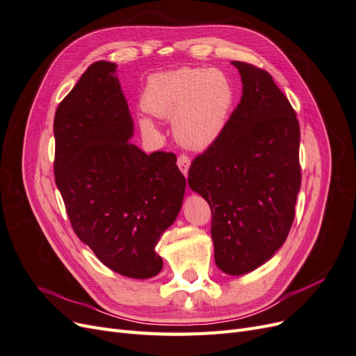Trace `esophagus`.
<instances>
[{
    "label": "esophagus",
    "instance_id": "esophagus-1",
    "mask_svg": "<svg viewBox=\"0 0 356 356\" xmlns=\"http://www.w3.org/2000/svg\"><path fill=\"white\" fill-rule=\"evenodd\" d=\"M190 163H191V160H190V157H188L187 154H181V156H178V160H177V165H178L179 170H181V172H182V174H184V175H187V174H188V169H190Z\"/></svg>",
    "mask_w": 356,
    "mask_h": 356
}]
</instances>
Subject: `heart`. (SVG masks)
<instances>
[{
	"label": "heart",
	"instance_id": "1",
	"mask_svg": "<svg viewBox=\"0 0 356 356\" xmlns=\"http://www.w3.org/2000/svg\"><path fill=\"white\" fill-rule=\"evenodd\" d=\"M234 102V86L220 70L179 68L154 74L148 80L143 105L160 118H174L179 141L191 148H204L220 136ZM147 131L154 127L143 118Z\"/></svg>",
	"mask_w": 356,
	"mask_h": 356
}]
</instances>
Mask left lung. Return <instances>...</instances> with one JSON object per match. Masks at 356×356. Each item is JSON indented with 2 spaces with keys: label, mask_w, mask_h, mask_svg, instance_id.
Masks as SVG:
<instances>
[{
  "label": "left lung",
  "mask_w": 356,
  "mask_h": 356,
  "mask_svg": "<svg viewBox=\"0 0 356 356\" xmlns=\"http://www.w3.org/2000/svg\"><path fill=\"white\" fill-rule=\"evenodd\" d=\"M242 98L222 132L188 170V186L209 203L215 264L241 276L281 248L301 184L300 124L272 75L233 60Z\"/></svg>",
  "instance_id": "8db88e82"
}]
</instances>
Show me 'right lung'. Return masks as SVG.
I'll use <instances>...</instances> for the list:
<instances>
[{
	"instance_id": "1",
	"label": "right lung",
	"mask_w": 356,
	"mask_h": 356,
	"mask_svg": "<svg viewBox=\"0 0 356 356\" xmlns=\"http://www.w3.org/2000/svg\"><path fill=\"white\" fill-rule=\"evenodd\" d=\"M113 62H95L59 104L55 181L79 239L111 270L147 279L156 245L178 217L186 178L174 153L129 143L134 120Z\"/></svg>"
}]
</instances>
